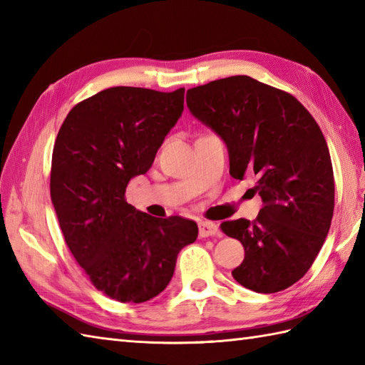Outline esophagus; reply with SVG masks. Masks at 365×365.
Masks as SVG:
<instances>
[{"mask_svg":"<svg viewBox=\"0 0 365 365\" xmlns=\"http://www.w3.org/2000/svg\"><path fill=\"white\" fill-rule=\"evenodd\" d=\"M218 232H220L218 224L210 222V221H200L199 222V237L200 238L218 235Z\"/></svg>","mask_w":365,"mask_h":365,"instance_id":"1","label":"esophagus"}]
</instances>
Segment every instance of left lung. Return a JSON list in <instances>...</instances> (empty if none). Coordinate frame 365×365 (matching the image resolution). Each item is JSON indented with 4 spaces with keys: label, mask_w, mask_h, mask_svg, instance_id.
<instances>
[{
    "label": "left lung",
    "mask_w": 365,
    "mask_h": 365,
    "mask_svg": "<svg viewBox=\"0 0 365 365\" xmlns=\"http://www.w3.org/2000/svg\"><path fill=\"white\" fill-rule=\"evenodd\" d=\"M187 105L226 143L230 175L257 178V218L221 224L245 247L232 276L257 293L289 289L312 267L334 212V174L319 123L289 92L246 75L188 89Z\"/></svg>",
    "instance_id": "1"
}]
</instances>
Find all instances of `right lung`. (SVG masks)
<instances>
[{"mask_svg": "<svg viewBox=\"0 0 365 365\" xmlns=\"http://www.w3.org/2000/svg\"><path fill=\"white\" fill-rule=\"evenodd\" d=\"M185 89L115 86L75 105L53 147L50 195L68 250L97 290L120 302L166 289L197 224L153 218L125 200L183 111Z\"/></svg>", "mask_w": 365, "mask_h": 365, "instance_id": "1", "label": "right lung"}]
</instances>
